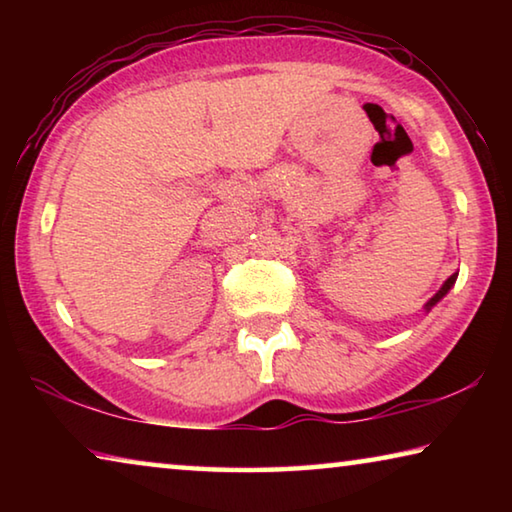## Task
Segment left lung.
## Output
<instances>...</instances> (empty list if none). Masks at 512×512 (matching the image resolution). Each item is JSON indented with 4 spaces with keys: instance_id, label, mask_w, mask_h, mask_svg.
<instances>
[{
    "instance_id": "1",
    "label": "left lung",
    "mask_w": 512,
    "mask_h": 512,
    "mask_svg": "<svg viewBox=\"0 0 512 512\" xmlns=\"http://www.w3.org/2000/svg\"><path fill=\"white\" fill-rule=\"evenodd\" d=\"M456 277H458V273H454V275H449V277H447V282H445V284H443V287H440V291H438V293H436V296H433V298H431V300H429V302H427V305H424V309H427V311H429V309H431V307H433V305H436V302H440V300H443V298H445V296H447V291H449V289H452V287H454V282H456Z\"/></svg>"
}]
</instances>
